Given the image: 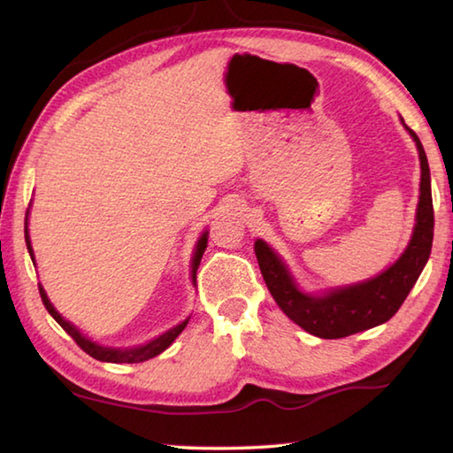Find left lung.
<instances>
[{
	"instance_id": "left-lung-1",
	"label": "left lung",
	"mask_w": 453,
	"mask_h": 453,
	"mask_svg": "<svg viewBox=\"0 0 453 453\" xmlns=\"http://www.w3.org/2000/svg\"><path fill=\"white\" fill-rule=\"evenodd\" d=\"M404 128L414 138L418 154H420V202L416 210L412 240L404 253L380 275L320 295L303 293L281 257L263 240L255 242V255H257L261 275L277 305L293 323H297L319 339H342V336L366 331V328L390 320L402 307L408 293L412 291L427 257H430L434 240L430 166H427L420 138L410 127L404 125Z\"/></svg>"
}]
</instances>
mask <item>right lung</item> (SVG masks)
Here are the masks:
<instances>
[{"instance_id":"add662e5","label":"right lung","mask_w":453,"mask_h":453,"mask_svg":"<svg viewBox=\"0 0 453 453\" xmlns=\"http://www.w3.org/2000/svg\"><path fill=\"white\" fill-rule=\"evenodd\" d=\"M27 216L29 211L26 213V243H27V251L31 255L33 259V265H35V257H33V248H31V242H29V229H27ZM205 248H208V232H203L200 235L198 243H196V251H194V257H192V281L196 283V271H198V265L202 261V255L205 251ZM39 295H41V301H43L45 309L49 311V315H51L57 323H59L65 333H67L73 341H75L81 349H83L88 357H93L96 360H101V363H117V365H134V363H144V360L148 358H154L158 357L160 352L166 350L172 342L176 341V336L184 331L188 320H190V317H188L186 320H182V323L176 325L174 328H170V331L162 333L160 336H156L154 341L146 342V344H141V347H133V349H112V347H103V344H96L90 339H87V336L79 331V328L75 325H71L69 320H65L59 312H57V309L51 305V301H49L47 293L43 287L39 285Z\"/></svg>"}]
</instances>
